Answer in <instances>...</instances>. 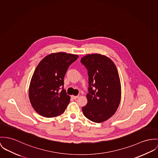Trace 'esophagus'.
Instances as JSON below:
<instances>
[{"instance_id": "1", "label": "esophagus", "mask_w": 158, "mask_h": 158, "mask_svg": "<svg viewBox=\"0 0 158 158\" xmlns=\"http://www.w3.org/2000/svg\"><path fill=\"white\" fill-rule=\"evenodd\" d=\"M72 97L73 98V99H76V98H77L79 97V96H72Z\"/></svg>"}]
</instances>
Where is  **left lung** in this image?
I'll use <instances>...</instances> for the list:
<instances>
[{
  "label": "left lung",
  "instance_id": "left-lung-1",
  "mask_svg": "<svg viewBox=\"0 0 158 158\" xmlns=\"http://www.w3.org/2000/svg\"><path fill=\"white\" fill-rule=\"evenodd\" d=\"M88 74V103L82 109L85 117L95 123L105 122L116 112L121 100V84L112 61L100 54L81 58Z\"/></svg>",
  "mask_w": 158,
  "mask_h": 158
}]
</instances>
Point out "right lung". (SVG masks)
I'll return each mask as SVG.
<instances>
[{
    "label": "right lung",
    "instance_id": "1",
    "mask_svg": "<svg viewBox=\"0 0 158 158\" xmlns=\"http://www.w3.org/2000/svg\"><path fill=\"white\" fill-rule=\"evenodd\" d=\"M77 58V55L59 52L46 56L38 64L29 89L31 103L38 114L51 118L65 111L70 97L64 88V78Z\"/></svg>",
    "mask_w": 158,
    "mask_h": 158
}]
</instances>
